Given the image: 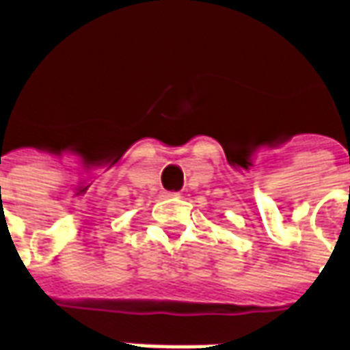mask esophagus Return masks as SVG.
I'll use <instances>...</instances> for the list:
<instances>
[{"instance_id": "1", "label": "esophagus", "mask_w": 350, "mask_h": 350, "mask_svg": "<svg viewBox=\"0 0 350 350\" xmlns=\"http://www.w3.org/2000/svg\"><path fill=\"white\" fill-rule=\"evenodd\" d=\"M165 197L172 198V197H180V193H174V191H168V193H165Z\"/></svg>"}]
</instances>
